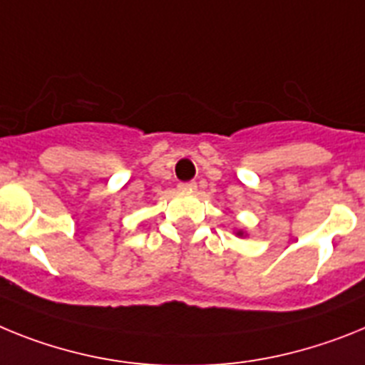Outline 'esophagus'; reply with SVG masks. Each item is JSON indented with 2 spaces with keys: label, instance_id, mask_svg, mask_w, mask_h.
Here are the masks:
<instances>
[{
  "label": "esophagus",
  "instance_id": "obj_1",
  "mask_svg": "<svg viewBox=\"0 0 365 365\" xmlns=\"http://www.w3.org/2000/svg\"><path fill=\"white\" fill-rule=\"evenodd\" d=\"M180 191H195L196 183L195 182H187V183H180Z\"/></svg>",
  "mask_w": 365,
  "mask_h": 365
}]
</instances>
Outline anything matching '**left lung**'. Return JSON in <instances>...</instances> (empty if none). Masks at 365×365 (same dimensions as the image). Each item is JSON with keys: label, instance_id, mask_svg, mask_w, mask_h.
Instances as JSON below:
<instances>
[{"label": "left lung", "instance_id": "obj_1", "mask_svg": "<svg viewBox=\"0 0 365 365\" xmlns=\"http://www.w3.org/2000/svg\"><path fill=\"white\" fill-rule=\"evenodd\" d=\"M237 235H239V237H242V235H244V231H237Z\"/></svg>", "mask_w": 365, "mask_h": 365}]
</instances>
